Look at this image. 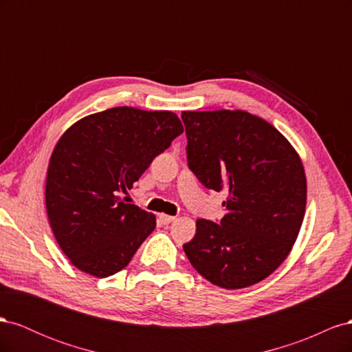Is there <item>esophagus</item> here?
<instances>
[{
    "instance_id": "obj_1",
    "label": "esophagus",
    "mask_w": 352,
    "mask_h": 352,
    "mask_svg": "<svg viewBox=\"0 0 352 352\" xmlns=\"http://www.w3.org/2000/svg\"><path fill=\"white\" fill-rule=\"evenodd\" d=\"M160 221L163 223V225H170V223L172 221H175V219L176 217H173V216H167V214H160Z\"/></svg>"
}]
</instances>
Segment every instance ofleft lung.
Masks as SVG:
<instances>
[{"mask_svg": "<svg viewBox=\"0 0 352 352\" xmlns=\"http://www.w3.org/2000/svg\"><path fill=\"white\" fill-rule=\"evenodd\" d=\"M182 120L188 167L206 188L229 192L219 223L197 220L186 257L225 289L258 283L300 233L307 202L301 158L274 126L247 111H184Z\"/></svg>", "mask_w": 352, "mask_h": 352, "instance_id": "obj_1", "label": "left lung"}]
</instances>
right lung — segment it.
I'll return each instance as SVG.
<instances>
[{
	"instance_id": "obj_1",
	"label": "right lung",
	"mask_w": 352,
	"mask_h": 352,
	"mask_svg": "<svg viewBox=\"0 0 352 352\" xmlns=\"http://www.w3.org/2000/svg\"><path fill=\"white\" fill-rule=\"evenodd\" d=\"M184 132L172 111L116 107L83 117L52 151L45 202L52 233L72 264L109 278L131 263L155 216L119 197Z\"/></svg>"
}]
</instances>
